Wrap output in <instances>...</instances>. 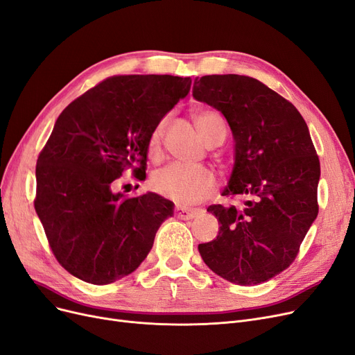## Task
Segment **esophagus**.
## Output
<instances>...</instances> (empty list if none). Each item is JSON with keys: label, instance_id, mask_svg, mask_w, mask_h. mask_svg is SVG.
Here are the masks:
<instances>
[{"label": "esophagus", "instance_id": "34e87169", "mask_svg": "<svg viewBox=\"0 0 355 355\" xmlns=\"http://www.w3.org/2000/svg\"><path fill=\"white\" fill-rule=\"evenodd\" d=\"M174 213L181 220H191L197 216V210H190V209H184V207H175Z\"/></svg>", "mask_w": 355, "mask_h": 355}]
</instances>
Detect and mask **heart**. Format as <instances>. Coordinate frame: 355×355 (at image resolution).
Instances as JSON below:
<instances>
[{
  "label": "heart",
  "instance_id": "1",
  "mask_svg": "<svg viewBox=\"0 0 355 355\" xmlns=\"http://www.w3.org/2000/svg\"><path fill=\"white\" fill-rule=\"evenodd\" d=\"M193 119L198 135L202 136L205 144L210 139L216 130L225 128L220 114L209 109L197 110L193 114ZM165 125L166 120L162 119L153 128L149 136L148 152L152 158H157L161 152V142ZM150 186L158 194L180 206H191L211 196L216 187H218V182H216L214 174L207 168H186L181 165H169L152 175Z\"/></svg>",
  "mask_w": 355,
  "mask_h": 355
}]
</instances>
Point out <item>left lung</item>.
<instances>
[{"instance_id":"obj_1","label":"left lung","mask_w":355,"mask_h":355,"mask_svg":"<svg viewBox=\"0 0 355 355\" xmlns=\"http://www.w3.org/2000/svg\"><path fill=\"white\" fill-rule=\"evenodd\" d=\"M193 97L219 110L234 136L235 164L222 196H243L242 209H207L220 223L198 245L222 279L255 286L295 261L318 216L320 165L302 114L275 91L245 75L196 78Z\"/></svg>"}]
</instances>
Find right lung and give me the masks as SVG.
<instances>
[{
    "mask_svg": "<svg viewBox=\"0 0 355 355\" xmlns=\"http://www.w3.org/2000/svg\"><path fill=\"white\" fill-rule=\"evenodd\" d=\"M190 87V76H112L59 114L37 158L35 209L58 263L76 279L103 286L129 275L174 214L155 193L126 198L112 189L126 168L145 174L153 128Z\"/></svg>",
    "mask_w": 355,
    "mask_h": 355,
    "instance_id": "1",
    "label": "right lung"
}]
</instances>
